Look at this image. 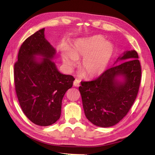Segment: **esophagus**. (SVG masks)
Masks as SVG:
<instances>
[{"mask_svg": "<svg viewBox=\"0 0 155 155\" xmlns=\"http://www.w3.org/2000/svg\"><path fill=\"white\" fill-rule=\"evenodd\" d=\"M73 84H74V87H79V85H80V81L76 78V79H75L74 81Z\"/></svg>", "mask_w": 155, "mask_h": 155, "instance_id": "1", "label": "esophagus"}]
</instances>
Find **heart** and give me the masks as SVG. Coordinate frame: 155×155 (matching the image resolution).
I'll list each match as a JSON object with an SVG mask.
<instances>
[{
  "label": "heart",
  "instance_id": "b5f03b06",
  "mask_svg": "<svg viewBox=\"0 0 155 155\" xmlns=\"http://www.w3.org/2000/svg\"><path fill=\"white\" fill-rule=\"evenodd\" d=\"M114 53V47L101 35L78 39L70 51L62 52L64 64L72 68L77 60L83 58L81 63L83 74L88 78H93L103 74L106 70Z\"/></svg>",
  "mask_w": 155,
  "mask_h": 155
}]
</instances>
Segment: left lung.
I'll return each mask as SVG.
<instances>
[{
	"label": "left lung",
	"mask_w": 155,
	"mask_h": 155,
	"mask_svg": "<svg viewBox=\"0 0 155 155\" xmlns=\"http://www.w3.org/2000/svg\"><path fill=\"white\" fill-rule=\"evenodd\" d=\"M138 58L137 51L124 52L113 67L96 79L81 82L78 89L84 114L92 123L101 127L114 126L128 113L137 98L141 80ZM120 60L124 62L118 64ZM120 75L124 77L123 81L116 78Z\"/></svg>",
	"instance_id": "8db88e82"
}]
</instances>
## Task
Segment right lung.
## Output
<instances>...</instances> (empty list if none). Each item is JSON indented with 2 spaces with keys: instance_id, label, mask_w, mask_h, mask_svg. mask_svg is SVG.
Here are the masks:
<instances>
[{
  "instance_id": "right-lung-1",
  "label": "right lung",
  "mask_w": 155,
  "mask_h": 155,
  "mask_svg": "<svg viewBox=\"0 0 155 155\" xmlns=\"http://www.w3.org/2000/svg\"><path fill=\"white\" fill-rule=\"evenodd\" d=\"M44 32L42 28L23 42L14 66V80L23 113L34 124L45 127L59 119L62 100L74 78L58 71L52 61L56 51L45 39ZM36 55L44 58L38 62Z\"/></svg>"
}]
</instances>
